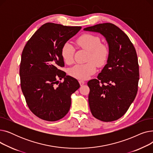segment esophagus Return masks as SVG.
<instances>
[{
    "instance_id": "obj_1",
    "label": "esophagus",
    "mask_w": 153,
    "mask_h": 153,
    "mask_svg": "<svg viewBox=\"0 0 153 153\" xmlns=\"http://www.w3.org/2000/svg\"><path fill=\"white\" fill-rule=\"evenodd\" d=\"M79 84H80V85H81V86H82L84 84H85V82L84 81H82V80H80V81H79Z\"/></svg>"
}]
</instances>
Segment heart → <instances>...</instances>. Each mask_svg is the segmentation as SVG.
<instances>
[{
	"label": "heart",
	"mask_w": 153,
	"mask_h": 153,
	"mask_svg": "<svg viewBox=\"0 0 153 153\" xmlns=\"http://www.w3.org/2000/svg\"><path fill=\"white\" fill-rule=\"evenodd\" d=\"M99 36L91 34H84L79 37L76 44L82 49L89 52L88 62L85 64H76L69 70V74L78 79H87L96 71V65L99 67L105 64L109 56V49L106 44L101 43ZM74 48L66 43L61 50L62 58L66 64H71L73 61Z\"/></svg>",
	"instance_id": "obj_1"
}]
</instances>
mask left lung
Masks as SVG:
<instances>
[{"label": "left lung", "instance_id": "8db88e82", "mask_svg": "<svg viewBox=\"0 0 153 153\" xmlns=\"http://www.w3.org/2000/svg\"><path fill=\"white\" fill-rule=\"evenodd\" d=\"M84 30L100 33L108 45L107 64L97 79L91 80L87 85L92 115L102 122H113L126 113L137 94V54L128 36L114 24L100 23Z\"/></svg>", "mask_w": 153, "mask_h": 153}]
</instances>
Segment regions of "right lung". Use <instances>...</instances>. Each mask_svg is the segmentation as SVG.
<instances>
[{"label": "right lung", "mask_w": 153, "mask_h": 153, "mask_svg": "<svg viewBox=\"0 0 153 153\" xmlns=\"http://www.w3.org/2000/svg\"><path fill=\"white\" fill-rule=\"evenodd\" d=\"M81 29L46 23L27 42L22 54L20 85L32 113L48 122L63 118L70 109L71 95L80 87L77 80L60 69L62 46ZM64 78L59 83L57 79Z\"/></svg>", "instance_id": "obj_1"}]
</instances>
